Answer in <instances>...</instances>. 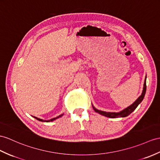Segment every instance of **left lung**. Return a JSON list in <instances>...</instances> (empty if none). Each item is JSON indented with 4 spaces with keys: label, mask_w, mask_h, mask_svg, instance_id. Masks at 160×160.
<instances>
[{
    "label": "left lung",
    "mask_w": 160,
    "mask_h": 160,
    "mask_svg": "<svg viewBox=\"0 0 160 160\" xmlns=\"http://www.w3.org/2000/svg\"><path fill=\"white\" fill-rule=\"evenodd\" d=\"M146 78L145 77V83H144V87H143V90H142V94L140 96L138 99L136 100L135 102L131 104L130 107H127L125 109H123V111H120L119 112H105V111H99L98 109H96L94 107H93V108L94 109V111L97 112H98V113L104 116H106L107 118H125V117H127L129 115L131 112H133L135 109L136 108L138 107V105L141 103L144 97H145V93H146V89H147V85H146Z\"/></svg>",
    "instance_id": "obj_1"
}]
</instances>
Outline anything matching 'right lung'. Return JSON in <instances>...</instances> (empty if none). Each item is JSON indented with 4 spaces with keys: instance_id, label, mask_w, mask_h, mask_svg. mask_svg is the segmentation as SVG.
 I'll use <instances>...</instances> for the list:
<instances>
[{
    "instance_id": "add662e5",
    "label": "right lung",
    "mask_w": 160,
    "mask_h": 160,
    "mask_svg": "<svg viewBox=\"0 0 160 160\" xmlns=\"http://www.w3.org/2000/svg\"><path fill=\"white\" fill-rule=\"evenodd\" d=\"M61 116H62V115H59L58 117H56V118H53V119H51L50 120H42V119H39V118H35V117H34V118H35V119H37V120H38V121H41V122H52V121H53V120H55V119H58V118H59L60 117H61Z\"/></svg>"
}]
</instances>
